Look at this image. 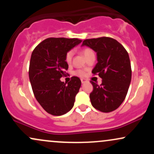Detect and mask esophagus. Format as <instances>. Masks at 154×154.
I'll use <instances>...</instances> for the list:
<instances>
[{
	"mask_svg": "<svg viewBox=\"0 0 154 154\" xmlns=\"http://www.w3.org/2000/svg\"><path fill=\"white\" fill-rule=\"evenodd\" d=\"M81 82H82V84H84V83H85L86 82H87V79H81Z\"/></svg>",
	"mask_w": 154,
	"mask_h": 154,
	"instance_id": "34e87169",
	"label": "esophagus"
}]
</instances>
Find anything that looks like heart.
Returning <instances> with one entry per match:
<instances>
[{
    "label": "heart",
    "mask_w": 154,
    "mask_h": 154,
    "mask_svg": "<svg viewBox=\"0 0 154 154\" xmlns=\"http://www.w3.org/2000/svg\"><path fill=\"white\" fill-rule=\"evenodd\" d=\"M82 53L83 56H84L85 58H87L88 56H90V55L93 54V51H92L91 48H85L83 49V50L82 51ZM72 56H73V52H72V51H69V52L67 53L66 55V61L67 63H70L72 62ZM75 74L76 75H79V76L84 75V72H83L82 71H80V70H78V71L76 72Z\"/></svg>",
    "instance_id": "heart-1"
}]
</instances>
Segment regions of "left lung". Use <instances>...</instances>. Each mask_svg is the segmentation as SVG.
Listing matches in <instances>:
<instances>
[{
  "instance_id": "1",
  "label": "left lung",
  "mask_w": 154,
  "mask_h": 154,
  "mask_svg": "<svg viewBox=\"0 0 154 154\" xmlns=\"http://www.w3.org/2000/svg\"><path fill=\"white\" fill-rule=\"evenodd\" d=\"M82 46H88L97 54V61L92 73L102 79L100 85L92 82L93 91L90 94L92 106L102 112L116 110L122 103L131 82L130 57L125 48L114 39H87Z\"/></svg>"
}]
</instances>
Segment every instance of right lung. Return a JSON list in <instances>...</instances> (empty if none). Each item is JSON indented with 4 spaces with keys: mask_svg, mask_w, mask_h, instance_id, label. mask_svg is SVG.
<instances>
[{
    "mask_svg": "<svg viewBox=\"0 0 154 154\" xmlns=\"http://www.w3.org/2000/svg\"><path fill=\"white\" fill-rule=\"evenodd\" d=\"M81 42L77 38H47L32 53L29 81L35 98L48 114L61 116L74 106L81 80L72 77L66 85L60 79L68 69L66 54Z\"/></svg>",
    "mask_w": 154,
    "mask_h": 154,
    "instance_id": "right-lung-1",
    "label": "right lung"
}]
</instances>
